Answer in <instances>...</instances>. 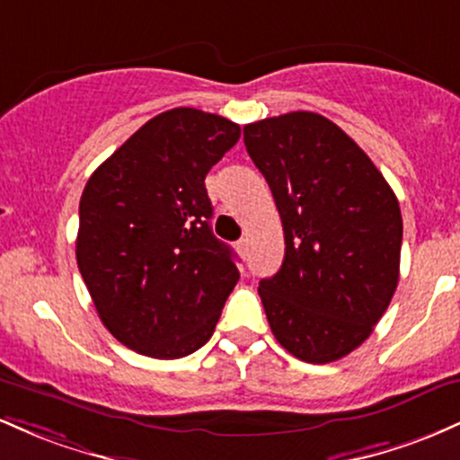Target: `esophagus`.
Wrapping results in <instances>:
<instances>
[{
    "mask_svg": "<svg viewBox=\"0 0 460 460\" xmlns=\"http://www.w3.org/2000/svg\"><path fill=\"white\" fill-rule=\"evenodd\" d=\"M247 245H250V241H247V239H241V241H236V252H239V254L241 256H245L247 254Z\"/></svg>",
    "mask_w": 460,
    "mask_h": 460,
    "instance_id": "obj_1",
    "label": "esophagus"
}]
</instances>
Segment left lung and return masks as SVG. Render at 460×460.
Returning <instances> with one entry per match:
<instances>
[{"instance_id": "1", "label": "left lung", "mask_w": 460, "mask_h": 460, "mask_svg": "<svg viewBox=\"0 0 460 460\" xmlns=\"http://www.w3.org/2000/svg\"><path fill=\"white\" fill-rule=\"evenodd\" d=\"M285 230V261L258 285L273 337L296 358L332 363L358 348L400 278L394 189L337 123L287 112L243 128Z\"/></svg>"}]
</instances>
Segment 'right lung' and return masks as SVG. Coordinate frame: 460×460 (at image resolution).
Returning <instances> with one entry per match:
<instances>
[{"label":"right lung","instance_id":"right-lung-1","mask_svg":"<svg viewBox=\"0 0 460 460\" xmlns=\"http://www.w3.org/2000/svg\"><path fill=\"white\" fill-rule=\"evenodd\" d=\"M239 137L230 119L173 108L86 182L77 267L102 323L134 352L182 358L213 337L239 270L210 230L204 180Z\"/></svg>","mask_w":460,"mask_h":460}]
</instances>
